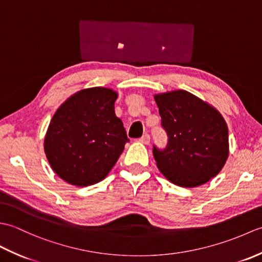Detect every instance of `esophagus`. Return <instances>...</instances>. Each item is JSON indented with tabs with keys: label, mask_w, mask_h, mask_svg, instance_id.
Here are the masks:
<instances>
[{
	"label": "esophagus",
	"mask_w": 262,
	"mask_h": 262,
	"mask_svg": "<svg viewBox=\"0 0 262 262\" xmlns=\"http://www.w3.org/2000/svg\"><path fill=\"white\" fill-rule=\"evenodd\" d=\"M149 140H151V137H149L148 134H144L141 138H140V142L143 143V144H149Z\"/></svg>",
	"instance_id": "34e87169"
}]
</instances>
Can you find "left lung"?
Segmentation results:
<instances>
[{"label":"left lung","mask_w":262,"mask_h":262,"mask_svg":"<svg viewBox=\"0 0 262 262\" xmlns=\"http://www.w3.org/2000/svg\"><path fill=\"white\" fill-rule=\"evenodd\" d=\"M154 100L169 137L164 149L153 147L161 173L185 188L219 174L229 157V129L220 111L185 90L155 94Z\"/></svg>","instance_id":"obj_1"}]
</instances>
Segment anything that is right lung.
Wrapping results in <instances>:
<instances>
[{
    "instance_id": "right-lung-1",
    "label": "right lung",
    "mask_w": 262,
    "mask_h": 262,
    "mask_svg": "<svg viewBox=\"0 0 262 262\" xmlns=\"http://www.w3.org/2000/svg\"><path fill=\"white\" fill-rule=\"evenodd\" d=\"M116 91L89 88L74 93L54 114L43 141L59 178L77 187L103 180L129 142L115 114Z\"/></svg>"
}]
</instances>
